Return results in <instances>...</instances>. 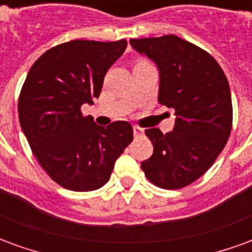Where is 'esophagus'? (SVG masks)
I'll use <instances>...</instances> for the list:
<instances>
[{"mask_svg": "<svg viewBox=\"0 0 252 252\" xmlns=\"http://www.w3.org/2000/svg\"><path fill=\"white\" fill-rule=\"evenodd\" d=\"M143 133H144V129H143V128H140V126H133V135H135V136H142Z\"/></svg>", "mask_w": 252, "mask_h": 252, "instance_id": "1", "label": "esophagus"}]
</instances>
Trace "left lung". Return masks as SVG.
Listing matches in <instances>:
<instances>
[{
	"mask_svg": "<svg viewBox=\"0 0 252 252\" xmlns=\"http://www.w3.org/2000/svg\"><path fill=\"white\" fill-rule=\"evenodd\" d=\"M159 67V102L174 109V129L148 128L153 155L142 162L150 182L182 189L209 170L232 129V99L225 74L209 52L175 35L131 39Z\"/></svg>",
	"mask_w": 252,
	"mask_h": 252,
	"instance_id": "1",
	"label": "left lung"
}]
</instances>
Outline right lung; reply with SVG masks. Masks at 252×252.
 <instances>
[{
	"mask_svg": "<svg viewBox=\"0 0 252 252\" xmlns=\"http://www.w3.org/2000/svg\"><path fill=\"white\" fill-rule=\"evenodd\" d=\"M126 48V39L58 44L32 64L23 83L21 128L37 162L64 189L92 191L104 186L133 139L129 123L99 126L81 110L98 98L105 74Z\"/></svg>",
	"mask_w": 252,
	"mask_h": 252,
	"instance_id": "right-lung-1",
	"label": "right lung"
}]
</instances>
